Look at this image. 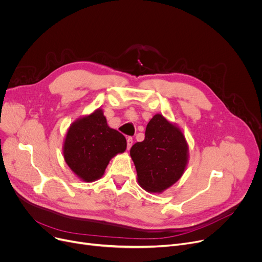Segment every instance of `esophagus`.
I'll return each instance as SVG.
<instances>
[{
	"label": "esophagus",
	"instance_id": "1",
	"mask_svg": "<svg viewBox=\"0 0 262 262\" xmlns=\"http://www.w3.org/2000/svg\"><path fill=\"white\" fill-rule=\"evenodd\" d=\"M126 141H127V149H129L132 147V145H133V143H134V140H133L132 137H128Z\"/></svg>",
	"mask_w": 262,
	"mask_h": 262
}]
</instances>
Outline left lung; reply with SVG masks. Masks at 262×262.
<instances>
[{"mask_svg": "<svg viewBox=\"0 0 262 262\" xmlns=\"http://www.w3.org/2000/svg\"><path fill=\"white\" fill-rule=\"evenodd\" d=\"M188 150L183 132L162 115H155L147 123L144 140L130 148L139 185L153 193L171 187L185 172Z\"/></svg>", "mask_w": 262, "mask_h": 262, "instance_id": "obj_1", "label": "left lung"}]
</instances>
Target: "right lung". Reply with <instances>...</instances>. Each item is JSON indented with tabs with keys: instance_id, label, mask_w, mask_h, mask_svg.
<instances>
[{
	"instance_id": "right-lung-1",
	"label": "right lung",
	"mask_w": 262,
	"mask_h": 262,
	"mask_svg": "<svg viewBox=\"0 0 262 262\" xmlns=\"http://www.w3.org/2000/svg\"><path fill=\"white\" fill-rule=\"evenodd\" d=\"M126 149V139L110 128L102 109L77 119L69 127L63 142L64 161L81 181L101 178L113 157Z\"/></svg>"
}]
</instances>
